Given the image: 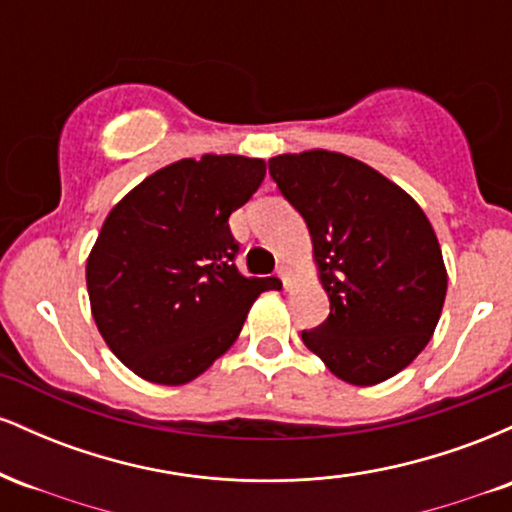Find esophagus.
Segmentation results:
<instances>
[{"label":"esophagus","instance_id":"esophagus-1","mask_svg":"<svg viewBox=\"0 0 512 512\" xmlns=\"http://www.w3.org/2000/svg\"><path fill=\"white\" fill-rule=\"evenodd\" d=\"M276 274H279V279L284 281V286H286V289H289V269L279 267V269H276Z\"/></svg>","mask_w":512,"mask_h":512}]
</instances>
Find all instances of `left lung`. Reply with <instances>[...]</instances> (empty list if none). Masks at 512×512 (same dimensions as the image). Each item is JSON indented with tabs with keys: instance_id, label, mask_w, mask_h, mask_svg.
Here are the masks:
<instances>
[{
	"instance_id": "8db88e82",
	"label": "left lung",
	"mask_w": 512,
	"mask_h": 512,
	"mask_svg": "<svg viewBox=\"0 0 512 512\" xmlns=\"http://www.w3.org/2000/svg\"><path fill=\"white\" fill-rule=\"evenodd\" d=\"M269 175L303 216L330 315L301 337L337 378L378 385L424 351L448 274L419 204L378 170L334 151L274 156Z\"/></svg>"
}]
</instances>
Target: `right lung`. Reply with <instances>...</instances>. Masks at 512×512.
Segmentation results:
<instances>
[{
	"label": "right lung",
	"instance_id": "right-lung-1",
	"mask_svg": "<svg viewBox=\"0 0 512 512\" xmlns=\"http://www.w3.org/2000/svg\"><path fill=\"white\" fill-rule=\"evenodd\" d=\"M262 158H182L115 204L86 262L105 344L139 378L185 385L238 339L250 305L279 289L243 276L228 216L262 185Z\"/></svg>",
	"mask_w": 512,
	"mask_h": 512
}]
</instances>
